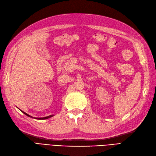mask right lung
<instances>
[{"mask_svg":"<svg viewBox=\"0 0 156 156\" xmlns=\"http://www.w3.org/2000/svg\"><path fill=\"white\" fill-rule=\"evenodd\" d=\"M21 111V110H20ZM23 113V114H25L26 115H27V116H28V117H31V118H33L31 116H30V115H28V114H27L26 113H25L24 111H21ZM53 115H50V116H47V117H41V118H36V119H39V120H44V119H49V118H50V117H53ZM34 119H35V118H34Z\"/></svg>","mask_w":156,"mask_h":156,"instance_id":"obj_1","label":"right lung"}]
</instances>
